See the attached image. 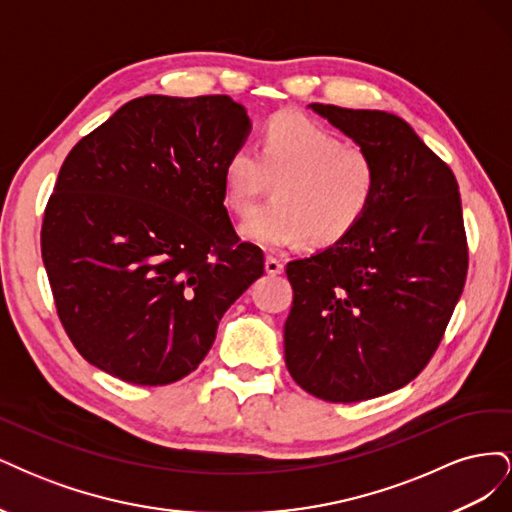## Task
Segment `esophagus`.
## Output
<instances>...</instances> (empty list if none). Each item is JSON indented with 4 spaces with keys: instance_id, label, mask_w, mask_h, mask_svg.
Segmentation results:
<instances>
[{
    "instance_id": "obj_1",
    "label": "esophagus",
    "mask_w": 512,
    "mask_h": 512,
    "mask_svg": "<svg viewBox=\"0 0 512 512\" xmlns=\"http://www.w3.org/2000/svg\"><path fill=\"white\" fill-rule=\"evenodd\" d=\"M265 269H267L269 275H280V273H284V262L280 258H275V256H267L265 258Z\"/></svg>"
}]
</instances>
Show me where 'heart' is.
I'll list each match as a JSON object with an SVG mask.
<instances>
[{"label": "heart", "mask_w": 512, "mask_h": 512, "mask_svg": "<svg viewBox=\"0 0 512 512\" xmlns=\"http://www.w3.org/2000/svg\"><path fill=\"white\" fill-rule=\"evenodd\" d=\"M222 181L226 207L237 215L250 211L273 181L275 198L241 224V235L262 247L301 239L335 245L359 228L378 196L374 158L297 113L267 121L258 153L245 145L232 151Z\"/></svg>", "instance_id": "1"}]
</instances>
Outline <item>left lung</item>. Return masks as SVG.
Listing matches in <instances>:
<instances>
[{"label":"left lung","instance_id":"obj_1","mask_svg":"<svg viewBox=\"0 0 512 512\" xmlns=\"http://www.w3.org/2000/svg\"><path fill=\"white\" fill-rule=\"evenodd\" d=\"M309 108L374 158L378 196L344 241L288 262L284 356L303 391L352 404L401 389L429 363L466 284L468 243L453 170L404 119Z\"/></svg>","mask_w":512,"mask_h":512}]
</instances>
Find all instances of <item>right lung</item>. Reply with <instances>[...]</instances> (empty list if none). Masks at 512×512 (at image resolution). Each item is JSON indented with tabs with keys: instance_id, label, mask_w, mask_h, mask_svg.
<instances>
[{
	"instance_id": "obj_1",
	"label": "right lung",
	"mask_w": 512,
	"mask_h": 512,
	"mask_svg": "<svg viewBox=\"0 0 512 512\" xmlns=\"http://www.w3.org/2000/svg\"><path fill=\"white\" fill-rule=\"evenodd\" d=\"M250 130L228 96H145L68 153L44 211L42 260L85 361L162 386L205 359L226 309L265 273L224 207L226 158Z\"/></svg>"
}]
</instances>
